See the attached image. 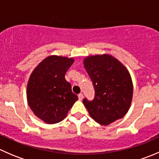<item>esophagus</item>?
I'll list each match as a JSON object with an SVG mask.
<instances>
[{
    "label": "esophagus",
    "mask_w": 159,
    "mask_h": 159,
    "mask_svg": "<svg viewBox=\"0 0 159 159\" xmlns=\"http://www.w3.org/2000/svg\"><path fill=\"white\" fill-rule=\"evenodd\" d=\"M78 99H79V100H82L83 97H84V96H83L82 93H80V94H78Z\"/></svg>",
    "instance_id": "1"
}]
</instances>
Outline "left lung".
Here are the masks:
<instances>
[{
	"instance_id": "left-lung-1",
	"label": "left lung",
	"mask_w": 159,
	"mask_h": 159,
	"mask_svg": "<svg viewBox=\"0 0 159 159\" xmlns=\"http://www.w3.org/2000/svg\"><path fill=\"white\" fill-rule=\"evenodd\" d=\"M84 65L94 89L93 100L83 99L90 116L104 125L123 118L133 94L132 81L125 67L108 54L86 57Z\"/></svg>"
}]
</instances>
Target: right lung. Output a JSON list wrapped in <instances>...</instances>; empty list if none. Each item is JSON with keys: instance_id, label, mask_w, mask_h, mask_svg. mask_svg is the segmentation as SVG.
<instances>
[{"instance_id": "right-lung-1", "label": "right lung", "mask_w": 159, "mask_h": 159, "mask_svg": "<svg viewBox=\"0 0 159 159\" xmlns=\"http://www.w3.org/2000/svg\"><path fill=\"white\" fill-rule=\"evenodd\" d=\"M73 62V58L49 56L30 75L27 88L28 105L34 114L48 124L61 121L78 100L65 78Z\"/></svg>"}]
</instances>
